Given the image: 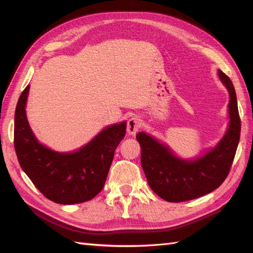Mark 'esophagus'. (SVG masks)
Returning <instances> with one entry per match:
<instances>
[{
    "instance_id": "esophagus-1",
    "label": "esophagus",
    "mask_w": 253,
    "mask_h": 253,
    "mask_svg": "<svg viewBox=\"0 0 253 253\" xmlns=\"http://www.w3.org/2000/svg\"><path fill=\"white\" fill-rule=\"evenodd\" d=\"M141 127H142V121L140 120V117L132 116L127 122V132H128V135L135 136Z\"/></svg>"
}]
</instances>
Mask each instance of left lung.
<instances>
[{
    "mask_svg": "<svg viewBox=\"0 0 253 253\" xmlns=\"http://www.w3.org/2000/svg\"><path fill=\"white\" fill-rule=\"evenodd\" d=\"M218 76L229 92V128L217 146L196 161H184L144 132L136 136L141 148V166L151 189L169 202L200 198L215 190L229 174L240 138V117L232 80Z\"/></svg>",
    "mask_w": 253,
    "mask_h": 253,
    "instance_id": "left-lung-1",
    "label": "left lung"
}]
</instances>
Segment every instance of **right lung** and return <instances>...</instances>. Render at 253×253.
<instances>
[{
  "label": "right lung",
  "mask_w": 253,
  "mask_h": 253,
  "mask_svg": "<svg viewBox=\"0 0 253 253\" xmlns=\"http://www.w3.org/2000/svg\"><path fill=\"white\" fill-rule=\"evenodd\" d=\"M27 85L15 111L14 147L21 169L38 190L60 204L89 201L103 189L115 150L126 133V123L102 130L87 146L73 153H57L42 146L26 116Z\"/></svg>",
  "instance_id": "1"
}]
</instances>
